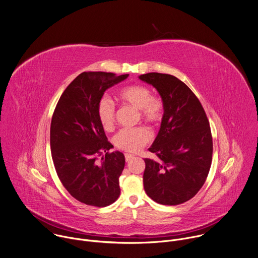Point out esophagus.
Returning <instances> with one entry per match:
<instances>
[{
    "label": "esophagus",
    "mask_w": 258,
    "mask_h": 258,
    "mask_svg": "<svg viewBox=\"0 0 258 258\" xmlns=\"http://www.w3.org/2000/svg\"><path fill=\"white\" fill-rule=\"evenodd\" d=\"M124 157H125V160H126V162L127 161H130V160H132L133 158H134V155H132V154H124Z\"/></svg>",
    "instance_id": "1"
}]
</instances>
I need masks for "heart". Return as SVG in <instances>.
I'll return each mask as SVG.
<instances>
[{
	"label": "heart",
	"mask_w": 258,
	"mask_h": 258,
	"mask_svg": "<svg viewBox=\"0 0 258 258\" xmlns=\"http://www.w3.org/2000/svg\"><path fill=\"white\" fill-rule=\"evenodd\" d=\"M119 100L136 109L142 119L158 124L164 116V102L159 97L151 96V91L144 85H130L117 94ZM100 124L105 131H111L115 121V107L112 101L103 97L97 106ZM152 139L151 132L146 126L120 130L113 137L114 146L122 151L136 153L144 148Z\"/></svg>",
	"instance_id": "obj_1"
}]
</instances>
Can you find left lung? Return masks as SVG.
Masks as SVG:
<instances>
[{
    "mask_svg": "<svg viewBox=\"0 0 258 258\" xmlns=\"http://www.w3.org/2000/svg\"><path fill=\"white\" fill-rule=\"evenodd\" d=\"M152 85L164 102L160 131L144 159V188L154 202L176 206L192 199L208 177L213 157L210 122L195 93L176 77L148 73L139 77Z\"/></svg>",
    "mask_w": 258,
    "mask_h": 258,
    "instance_id": "8db88e82",
    "label": "left lung"
}]
</instances>
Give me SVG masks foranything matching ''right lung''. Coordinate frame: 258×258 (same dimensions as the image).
<instances>
[{"label": "right lung", "mask_w": 258, "mask_h": 258, "mask_svg": "<svg viewBox=\"0 0 258 258\" xmlns=\"http://www.w3.org/2000/svg\"><path fill=\"white\" fill-rule=\"evenodd\" d=\"M128 74L116 76L105 72L80 74L61 94L50 123V150L56 174L77 201L93 207H106L119 197V176L124 155L108 151L99 122L97 106L104 92L125 80ZM106 156L100 161L96 155Z\"/></svg>", "instance_id": "add662e5"}]
</instances>
